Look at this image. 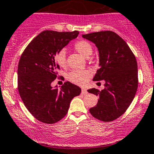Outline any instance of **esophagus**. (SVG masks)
Returning <instances> with one entry per match:
<instances>
[{
	"label": "esophagus",
	"instance_id": "esophagus-1",
	"mask_svg": "<svg viewBox=\"0 0 154 154\" xmlns=\"http://www.w3.org/2000/svg\"><path fill=\"white\" fill-rule=\"evenodd\" d=\"M82 94H88L87 90H86V89H85V88H82Z\"/></svg>",
	"mask_w": 154,
	"mask_h": 154
}]
</instances>
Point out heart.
I'll return each instance as SVG.
<instances>
[{
    "instance_id": "obj_1",
    "label": "heart",
    "mask_w": 154,
    "mask_h": 154,
    "mask_svg": "<svg viewBox=\"0 0 154 154\" xmlns=\"http://www.w3.org/2000/svg\"><path fill=\"white\" fill-rule=\"evenodd\" d=\"M74 48L85 57H88L93 51L91 45L83 40L76 42L74 45ZM55 61L61 68H65L66 66V53L65 50H61L57 53L55 55ZM91 75V74L88 70H72L67 75V79L72 84L84 85L90 79Z\"/></svg>"
}]
</instances>
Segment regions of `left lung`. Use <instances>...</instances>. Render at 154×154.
<instances>
[{
    "label": "left lung",
    "instance_id": "left-lung-1",
    "mask_svg": "<svg viewBox=\"0 0 154 154\" xmlns=\"http://www.w3.org/2000/svg\"><path fill=\"white\" fill-rule=\"evenodd\" d=\"M97 48L100 68L94 81L104 80V89L88 90L99 97L97 103L89 109L94 118L111 122L121 116L132 102L138 85L137 64L126 42L112 31L82 35Z\"/></svg>",
    "mask_w": 154,
    "mask_h": 154
}]
</instances>
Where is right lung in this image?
Masks as SVG:
<instances>
[{
    "instance_id": "1",
    "label": "right lung",
    "mask_w": 154,
    "mask_h": 154,
    "mask_svg": "<svg viewBox=\"0 0 154 154\" xmlns=\"http://www.w3.org/2000/svg\"><path fill=\"white\" fill-rule=\"evenodd\" d=\"M78 35V31H44L21 55L17 71L19 93L29 112L44 123L54 124L62 119L68 112L72 98L82 91L69 82L60 89L51 86L60 69L55 63V55Z\"/></svg>"
}]
</instances>
